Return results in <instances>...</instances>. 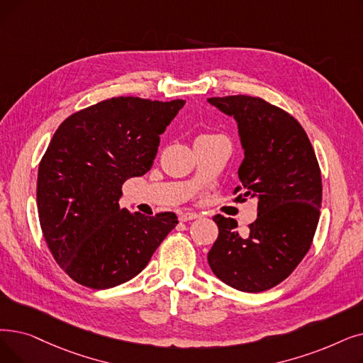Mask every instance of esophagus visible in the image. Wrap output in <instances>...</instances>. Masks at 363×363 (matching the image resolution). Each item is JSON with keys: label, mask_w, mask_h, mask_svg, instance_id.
<instances>
[{"label": "esophagus", "mask_w": 363, "mask_h": 363, "mask_svg": "<svg viewBox=\"0 0 363 363\" xmlns=\"http://www.w3.org/2000/svg\"><path fill=\"white\" fill-rule=\"evenodd\" d=\"M196 218H199V213H196V212H182L179 215V220H182V223H186V220H191Z\"/></svg>", "instance_id": "1"}]
</instances>
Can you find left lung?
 Masks as SVG:
<instances>
[{"label": "left lung", "mask_w": 363, "mask_h": 363, "mask_svg": "<svg viewBox=\"0 0 363 363\" xmlns=\"http://www.w3.org/2000/svg\"><path fill=\"white\" fill-rule=\"evenodd\" d=\"M208 101L239 125L245 159L234 200L258 199V216L243 238L233 218L213 216L219 235L209 265L234 289H272L303 261L318 228L322 178L316 154L303 125L276 105L246 94Z\"/></svg>", "instance_id": "left-lung-1"}]
</instances>
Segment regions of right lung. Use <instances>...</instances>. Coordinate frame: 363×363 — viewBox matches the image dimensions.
I'll use <instances>...</instances> for the list:
<instances>
[{"label": "right lung", "instance_id": "add662e5", "mask_svg": "<svg viewBox=\"0 0 363 363\" xmlns=\"http://www.w3.org/2000/svg\"><path fill=\"white\" fill-rule=\"evenodd\" d=\"M184 104L111 98L55 132L38 167V218L53 258L80 285L108 289L133 279L177 227V213L132 215L118 201L123 184L151 169Z\"/></svg>", "mask_w": 363, "mask_h": 363}]
</instances>
